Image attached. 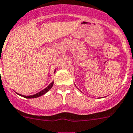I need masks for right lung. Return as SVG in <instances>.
<instances>
[{"instance_id":"add662e5","label":"right lung","mask_w":133,"mask_h":133,"mask_svg":"<svg viewBox=\"0 0 133 133\" xmlns=\"http://www.w3.org/2000/svg\"><path fill=\"white\" fill-rule=\"evenodd\" d=\"M53 82H51V84H50L46 88V89H44V90H42V91H41V92H38V93H36V95H30V96H24V95H19L22 96V97H23L25 98H28V99H30V98H36V97H40V96L42 95L45 94L46 92H48V91H49L50 89L52 88V87H53Z\"/></svg>"}]
</instances>
